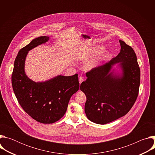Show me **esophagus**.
<instances>
[{
  "mask_svg": "<svg viewBox=\"0 0 155 155\" xmlns=\"http://www.w3.org/2000/svg\"><path fill=\"white\" fill-rule=\"evenodd\" d=\"M78 80H79V83H80V84H81L83 81H84V77H82V76H80V77H79V78H78Z\"/></svg>",
  "mask_w": 155,
  "mask_h": 155,
  "instance_id": "34e87169",
  "label": "esophagus"
}]
</instances>
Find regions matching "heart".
Listing matches in <instances>:
<instances>
[{"label":"heart","mask_w":155,"mask_h":155,"mask_svg":"<svg viewBox=\"0 0 155 155\" xmlns=\"http://www.w3.org/2000/svg\"><path fill=\"white\" fill-rule=\"evenodd\" d=\"M101 49V47H96L94 48V51L97 52V51H99ZM107 56V51H103L102 53H101L100 54H99L98 55H97L96 56H95L94 58L91 59V60L88 61L84 65V68L86 70H91V69L94 68L99 64L100 61L101 60L104 59Z\"/></svg>","instance_id":"1"}]
</instances>
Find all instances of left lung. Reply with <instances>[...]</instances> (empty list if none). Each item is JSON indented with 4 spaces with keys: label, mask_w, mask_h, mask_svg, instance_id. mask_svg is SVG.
Masks as SVG:
<instances>
[{
    "label": "left lung",
    "mask_w": 155,
    "mask_h": 155,
    "mask_svg": "<svg viewBox=\"0 0 155 155\" xmlns=\"http://www.w3.org/2000/svg\"><path fill=\"white\" fill-rule=\"evenodd\" d=\"M121 50L109 62L86 74L87 79L80 84L86 96L84 111L90 121L99 124L114 121L128 113L139 94L140 71L136 54L129 45L120 40ZM120 63V75L110 72Z\"/></svg>",
    "instance_id": "left-lung-1"
}]
</instances>
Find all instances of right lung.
<instances>
[{
    "label": "right lung",
    "mask_w": 155,
    "mask_h": 155,
    "mask_svg": "<svg viewBox=\"0 0 155 155\" xmlns=\"http://www.w3.org/2000/svg\"><path fill=\"white\" fill-rule=\"evenodd\" d=\"M49 39L47 36L39 37L21 48L12 75L13 90L19 104L30 117L43 124L53 123L64 115L71 96L80 87L77 74L58 75L44 82H35L26 75L25 64L29 51Z\"/></svg>",
    "instance_id": "add662e5"
}]
</instances>
